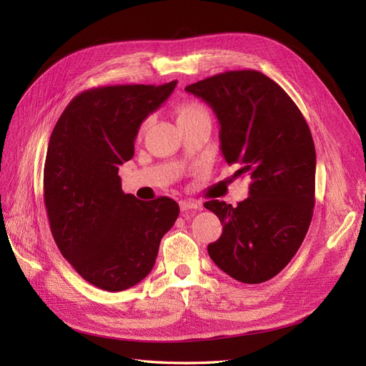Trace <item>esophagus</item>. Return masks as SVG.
<instances>
[{"label":"esophagus","instance_id":"esophagus-1","mask_svg":"<svg viewBox=\"0 0 366 366\" xmlns=\"http://www.w3.org/2000/svg\"><path fill=\"white\" fill-rule=\"evenodd\" d=\"M198 207H200V204H198L195 200H182L180 202L182 212H186V210H194V209H198Z\"/></svg>","mask_w":366,"mask_h":366}]
</instances>
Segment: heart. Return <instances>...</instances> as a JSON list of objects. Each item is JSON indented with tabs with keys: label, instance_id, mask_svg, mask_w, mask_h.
Listing matches in <instances>:
<instances>
[{
	"label": "heart",
	"instance_id": "b5f03b06",
	"mask_svg": "<svg viewBox=\"0 0 366 366\" xmlns=\"http://www.w3.org/2000/svg\"><path fill=\"white\" fill-rule=\"evenodd\" d=\"M202 112H204V108L202 105H198L195 102H186V104L180 105V108H179V119L189 117V116H194V114L202 113ZM147 124H148V122H145L142 128H145Z\"/></svg>",
	"mask_w": 366,
	"mask_h": 366
}]
</instances>
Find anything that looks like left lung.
I'll use <instances>...</instances> for the list:
<instances>
[{"label":"left lung","instance_id":"8db88e82","mask_svg":"<svg viewBox=\"0 0 366 366\" xmlns=\"http://www.w3.org/2000/svg\"><path fill=\"white\" fill-rule=\"evenodd\" d=\"M184 90L214 109L221 152L229 164H241L235 177H250V195L235 207L204 203L223 224L209 257L239 282L269 281L292 261L312 223V132L292 97L257 70L224 71Z\"/></svg>","mask_w":366,"mask_h":366}]
</instances>
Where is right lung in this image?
<instances>
[{
  "mask_svg": "<svg viewBox=\"0 0 366 366\" xmlns=\"http://www.w3.org/2000/svg\"><path fill=\"white\" fill-rule=\"evenodd\" d=\"M163 85H109L71 99L49 142L44 203L62 257L107 292L139 284L152 270L180 207L172 198L140 202L122 191L119 166L134 156L142 122L171 96Z\"/></svg>",
  "mask_w": 366,
  "mask_h": 366,
  "instance_id": "right-lung-1",
  "label": "right lung"
}]
</instances>
